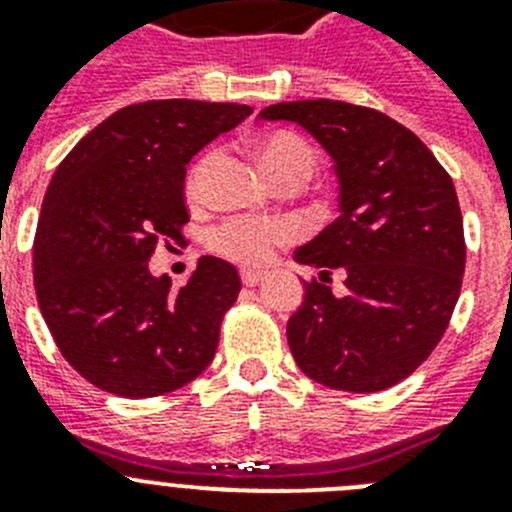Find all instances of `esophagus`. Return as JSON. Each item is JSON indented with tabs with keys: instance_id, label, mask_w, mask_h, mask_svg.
I'll use <instances>...</instances> for the list:
<instances>
[{
	"instance_id": "1",
	"label": "esophagus",
	"mask_w": 512,
	"mask_h": 512,
	"mask_svg": "<svg viewBox=\"0 0 512 512\" xmlns=\"http://www.w3.org/2000/svg\"><path fill=\"white\" fill-rule=\"evenodd\" d=\"M264 277H266L264 271H256V269H243L241 271V282L246 284V287H256V284H259Z\"/></svg>"
}]
</instances>
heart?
I'll return each mask as SVG.
<instances>
[{
  "mask_svg": "<svg viewBox=\"0 0 512 512\" xmlns=\"http://www.w3.org/2000/svg\"><path fill=\"white\" fill-rule=\"evenodd\" d=\"M256 153L264 164L266 174L277 182L292 171H312V153L300 138L289 133H269L256 140ZM212 166V153H205L194 161L187 176L189 197H197L202 192L205 176ZM295 238V228L287 220L261 215H233L210 230L207 246L223 259L235 261V264H266L274 256L279 246Z\"/></svg>",
  "mask_w": 512,
  "mask_h": 512,
  "instance_id": "b5f03b06",
  "label": "heart"
}]
</instances>
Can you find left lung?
Returning <instances> with one entry per match:
<instances>
[{
  "instance_id": "obj_1",
  "label": "left lung",
  "mask_w": 512,
  "mask_h": 512,
  "mask_svg": "<svg viewBox=\"0 0 512 512\" xmlns=\"http://www.w3.org/2000/svg\"><path fill=\"white\" fill-rule=\"evenodd\" d=\"M259 117L305 128L341 184L336 220L295 251L320 277L287 323L292 356L330 390H387L431 356L459 300L467 246L454 182L413 130L372 107L302 99ZM333 268L343 296L327 287Z\"/></svg>"
}]
</instances>
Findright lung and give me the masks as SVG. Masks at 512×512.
<instances>
[{
	"instance_id": "right-lung-1",
	"label": "right lung",
	"mask_w": 512,
	"mask_h": 512,
	"mask_svg": "<svg viewBox=\"0 0 512 512\" xmlns=\"http://www.w3.org/2000/svg\"><path fill=\"white\" fill-rule=\"evenodd\" d=\"M251 112L197 99L130 104L58 164L35 233V295L63 359L99 390L158 397L210 366L238 271L202 256L171 292L148 261L158 243L182 241L192 156Z\"/></svg>"
}]
</instances>
